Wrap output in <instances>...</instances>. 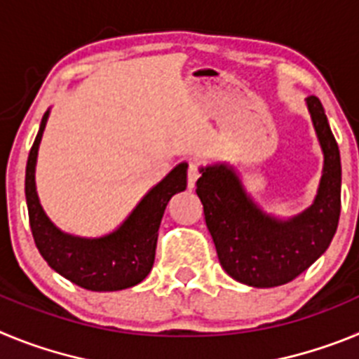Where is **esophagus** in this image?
I'll return each instance as SVG.
<instances>
[{"instance_id":"1","label":"esophagus","mask_w":359,"mask_h":359,"mask_svg":"<svg viewBox=\"0 0 359 359\" xmlns=\"http://www.w3.org/2000/svg\"><path fill=\"white\" fill-rule=\"evenodd\" d=\"M198 177H199V163L196 160H192L189 163V189H194Z\"/></svg>"}]
</instances>
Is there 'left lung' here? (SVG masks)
Wrapping results in <instances>:
<instances>
[{
	"instance_id": "8db88e82",
	"label": "left lung",
	"mask_w": 359,
	"mask_h": 359,
	"mask_svg": "<svg viewBox=\"0 0 359 359\" xmlns=\"http://www.w3.org/2000/svg\"><path fill=\"white\" fill-rule=\"evenodd\" d=\"M323 154L318 190L300 214H269L250 196L231 165L201 167L199 199L219 262L233 280L252 287H275L306 271L329 248L341 208L340 151L322 102L306 98Z\"/></svg>"
}]
</instances>
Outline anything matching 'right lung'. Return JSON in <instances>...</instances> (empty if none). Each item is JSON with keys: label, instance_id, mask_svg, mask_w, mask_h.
I'll list each match as a JSON object with an SVG mask.
<instances>
[{"label": "right lung", "instance_id": "obj_1", "mask_svg": "<svg viewBox=\"0 0 359 359\" xmlns=\"http://www.w3.org/2000/svg\"><path fill=\"white\" fill-rule=\"evenodd\" d=\"M50 109L41 120L30 149L25 176L32 236L43 259L69 282L91 291H120L140 284L154 264L158 228L165 207L174 194L187 189L189 165H176L160 183L149 189L120 226L100 237L73 236L61 230L43 210L36 189L39 144Z\"/></svg>", "mask_w": 359, "mask_h": 359}]
</instances>
